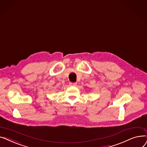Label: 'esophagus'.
<instances>
[{
    "mask_svg": "<svg viewBox=\"0 0 147 147\" xmlns=\"http://www.w3.org/2000/svg\"><path fill=\"white\" fill-rule=\"evenodd\" d=\"M76 84H77V83L76 82H70L69 83V85L71 86H76Z\"/></svg>",
    "mask_w": 147,
    "mask_h": 147,
    "instance_id": "1",
    "label": "esophagus"
}]
</instances>
